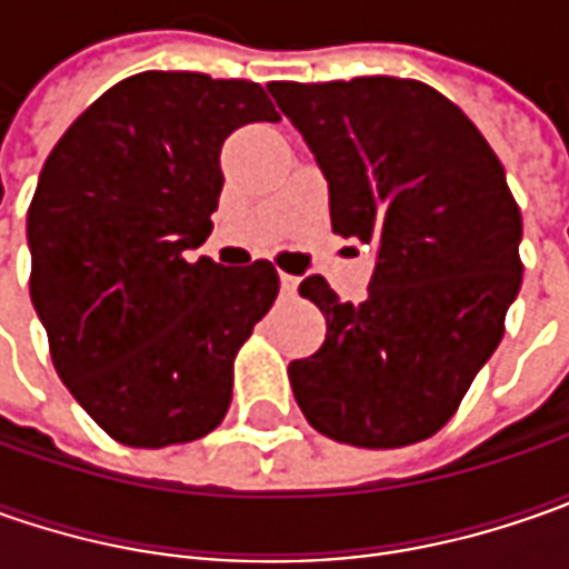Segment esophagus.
<instances>
[{
    "label": "esophagus",
    "mask_w": 569,
    "mask_h": 569,
    "mask_svg": "<svg viewBox=\"0 0 569 569\" xmlns=\"http://www.w3.org/2000/svg\"><path fill=\"white\" fill-rule=\"evenodd\" d=\"M297 284H300V278H295V274H288V272H281V291H284V295H295Z\"/></svg>",
    "instance_id": "1"
}]
</instances>
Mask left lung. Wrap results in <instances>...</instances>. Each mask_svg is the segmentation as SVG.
Returning a JSON list of instances; mask_svg holds the SVG:
<instances>
[{"mask_svg": "<svg viewBox=\"0 0 569 569\" xmlns=\"http://www.w3.org/2000/svg\"><path fill=\"white\" fill-rule=\"evenodd\" d=\"M269 91L329 180L332 230L377 247L361 303H339L319 274L300 281L326 341L288 367L297 405L336 443H421L466 399L522 284V214L503 164L452 100L415 78Z\"/></svg>", "mask_w": 569, "mask_h": 569, "instance_id": "8db88e82", "label": "left lung"}]
</instances>
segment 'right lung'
<instances>
[{"instance_id": "add662e5", "label": "right lung", "mask_w": 569, "mask_h": 569, "mask_svg": "<svg viewBox=\"0 0 569 569\" xmlns=\"http://www.w3.org/2000/svg\"><path fill=\"white\" fill-rule=\"evenodd\" d=\"M274 120L247 78L139 72L103 91L40 170L33 310L59 380L117 443H192L228 415L233 358L274 303L278 272L192 250L211 233L224 139Z\"/></svg>"}]
</instances>
